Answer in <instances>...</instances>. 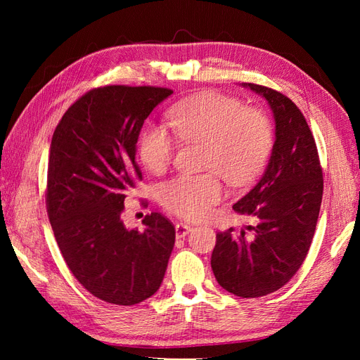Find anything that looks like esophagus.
<instances>
[{"instance_id":"1","label":"esophagus","mask_w":360,"mask_h":360,"mask_svg":"<svg viewBox=\"0 0 360 360\" xmlns=\"http://www.w3.org/2000/svg\"><path fill=\"white\" fill-rule=\"evenodd\" d=\"M191 231H192V226H191V225H188V224H183V222L176 224V236H177V238L186 237Z\"/></svg>"}]
</instances>
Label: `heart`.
Segmentation results:
<instances>
[{"label": "heart", "mask_w": 360, "mask_h": 360, "mask_svg": "<svg viewBox=\"0 0 360 360\" xmlns=\"http://www.w3.org/2000/svg\"><path fill=\"white\" fill-rule=\"evenodd\" d=\"M167 117L179 141L202 144L201 167L212 169L180 174L162 184L160 202L174 214L189 221L202 219L224 197L218 173L231 186H245L266 165L274 132L267 115L258 108L205 91L171 106ZM138 153L147 169L162 172L176 153V141L163 126L147 123L138 139Z\"/></svg>", "instance_id": "heart-1"}]
</instances>
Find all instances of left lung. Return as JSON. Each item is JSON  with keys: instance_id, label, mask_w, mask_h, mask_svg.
Listing matches in <instances>:
<instances>
[{"instance_id": "left-lung-1", "label": "left lung", "mask_w": 360, "mask_h": 360, "mask_svg": "<svg viewBox=\"0 0 360 360\" xmlns=\"http://www.w3.org/2000/svg\"><path fill=\"white\" fill-rule=\"evenodd\" d=\"M274 111L276 139L263 177L233 209L254 225L216 234L212 270L219 285L240 297H261L284 287L308 255L323 198V169L302 111L285 94L243 84Z\"/></svg>"}]
</instances>
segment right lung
Returning <instances> with one entry per match:
<instances>
[{
  "mask_svg": "<svg viewBox=\"0 0 360 360\" xmlns=\"http://www.w3.org/2000/svg\"><path fill=\"white\" fill-rule=\"evenodd\" d=\"M171 94L150 85L97 86L64 112L52 136V231L73 276L108 303L130 307L153 296L176 242V228L160 213L144 217V231L122 221L127 192L143 180L135 160L141 127Z\"/></svg>",
  "mask_w": 360,
  "mask_h": 360,
  "instance_id": "right-lung-1",
  "label": "right lung"
}]
</instances>
